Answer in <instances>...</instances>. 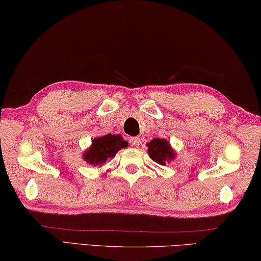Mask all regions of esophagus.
<instances>
[{
  "label": "esophagus",
  "mask_w": 261,
  "mask_h": 261,
  "mask_svg": "<svg viewBox=\"0 0 261 261\" xmlns=\"http://www.w3.org/2000/svg\"><path fill=\"white\" fill-rule=\"evenodd\" d=\"M140 143H141L140 137H132L130 138V144L133 146H138V145H140Z\"/></svg>",
  "instance_id": "esophagus-1"
}]
</instances>
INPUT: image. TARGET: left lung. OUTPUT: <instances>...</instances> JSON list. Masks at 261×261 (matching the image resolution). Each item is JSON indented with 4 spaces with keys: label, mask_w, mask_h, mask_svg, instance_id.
Instances as JSON below:
<instances>
[{
    "label": "left lung",
    "mask_w": 261,
    "mask_h": 261,
    "mask_svg": "<svg viewBox=\"0 0 261 261\" xmlns=\"http://www.w3.org/2000/svg\"><path fill=\"white\" fill-rule=\"evenodd\" d=\"M146 146L148 147L147 153L150 158L161 166H166L167 162L173 160L175 156V152L167 140L154 138L150 143H147Z\"/></svg>",
    "instance_id": "8db88e82"
}]
</instances>
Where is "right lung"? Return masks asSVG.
I'll return each instance as SVG.
<instances>
[{
    "mask_svg": "<svg viewBox=\"0 0 261 261\" xmlns=\"http://www.w3.org/2000/svg\"><path fill=\"white\" fill-rule=\"evenodd\" d=\"M128 146V143L120 135L107 134L92 140V144L83 153V159L91 166H101L108 159H113L120 148Z\"/></svg>",
    "mask_w": 261,
    "mask_h": 261,
    "instance_id": "1",
    "label": "right lung"
}]
</instances>
